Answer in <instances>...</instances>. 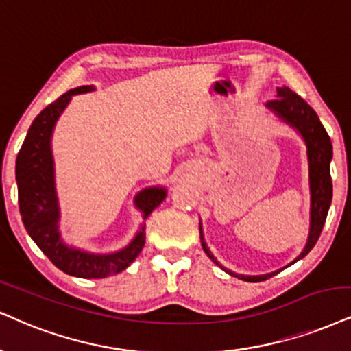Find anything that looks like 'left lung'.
Wrapping results in <instances>:
<instances>
[{
	"mask_svg": "<svg viewBox=\"0 0 351 351\" xmlns=\"http://www.w3.org/2000/svg\"><path fill=\"white\" fill-rule=\"evenodd\" d=\"M278 96L274 101H268L267 107L274 114L293 127L298 133L302 136L306 143V153H308V162H309V190H311V219H309V234L308 241H306L304 249L289 265L301 261L311 252L317 242L319 236H321L324 223H326L328 208H330L332 202V179H330V161H332V141L328 138L326 128L319 120L317 114H315L313 107L309 106L304 99L293 93L291 89L283 86V88H276ZM200 241L202 247L205 254L213 261L219 268H223L226 274L236 278L250 281V283H257V281H263L271 278V276L278 274L280 270L271 271V274L265 275H241L236 271L228 270L221 263L215 258L205 242V236H203L202 224H200ZM287 265V267H289Z\"/></svg>",
	"mask_w": 351,
	"mask_h": 351,
	"instance_id": "1",
	"label": "left lung"
}]
</instances>
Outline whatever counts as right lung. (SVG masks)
I'll list each match as a JSON object with an SVG mask.
<instances>
[{
	"label": "right lung",
	"instance_id": "obj_1",
	"mask_svg": "<svg viewBox=\"0 0 351 351\" xmlns=\"http://www.w3.org/2000/svg\"><path fill=\"white\" fill-rule=\"evenodd\" d=\"M93 89V86H80L47 106L30 125L16 159L17 197L25 231L55 267L77 278H106L120 274L138 257L146 239L145 224H141V229L127 247L112 254H93L70 247L60 234L51 133L71 97ZM166 195L167 190L164 187H149L138 192L133 203L146 219L156 206L161 205Z\"/></svg>",
	"mask_w": 351,
	"mask_h": 351
}]
</instances>
